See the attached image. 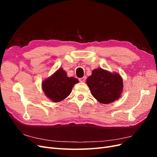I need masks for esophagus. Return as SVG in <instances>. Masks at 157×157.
I'll return each mask as SVG.
<instances>
[{
  "label": "esophagus",
  "mask_w": 157,
  "mask_h": 157,
  "mask_svg": "<svg viewBox=\"0 0 157 157\" xmlns=\"http://www.w3.org/2000/svg\"><path fill=\"white\" fill-rule=\"evenodd\" d=\"M86 77H82V78H78V80L80 82H84L85 80H86Z\"/></svg>",
  "instance_id": "esophagus-1"
}]
</instances>
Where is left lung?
I'll return each mask as SVG.
<instances>
[{
  "label": "left lung",
  "instance_id": "1",
  "mask_svg": "<svg viewBox=\"0 0 157 157\" xmlns=\"http://www.w3.org/2000/svg\"><path fill=\"white\" fill-rule=\"evenodd\" d=\"M86 83L92 96L101 103H110L119 98L122 91V79L118 73L112 74L101 68L94 69Z\"/></svg>",
  "mask_w": 157,
  "mask_h": 157
}]
</instances>
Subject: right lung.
Instances as JSON below:
<instances>
[{
  "label": "right lung",
  "mask_w": 157,
  "mask_h": 157,
  "mask_svg": "<svg viewBox=\"0 0 157 157\" xmlns=\"http://www.w3.org/2000/svg\"><path fill=\"white\" fill-rule=\"evenodd\" d=\"M78 82L77 78L68 77L62 69H59L52 77L42 82V90L52 101L58 102L69 96Z\"/></svg>",
  "instance_id": "1"
}]
</instances>
